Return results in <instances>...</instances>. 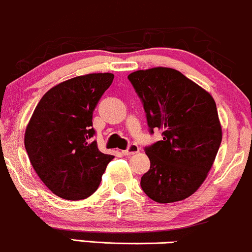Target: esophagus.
Returning <instances> with one entry per match:
<instances>
[{"label":"esophagus","instance_id":"34e87169","mask_svg":"<svg viewBox=\"0 0 252 252\" xmlns=\"http://www.w3.org/2000/svg\"><path fill=\"white\" fill-rule=\"evenodd\" d=\"M139 151V148L137 147L136 144H131L129 145V148L126 150H123L122 154L124 156H131V155H135V154H137Z\"/></svg>","mask_w":252,"mask_h":252}]
</instances>
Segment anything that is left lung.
<instances>
[{"mask_svg":"<svg viewBox=\"0 0 252 252\" xmlns=\"http://www.w3.org/2000/svg\"><path fill=\"white\" fill-rule=\"evenodd\" d=\"M141 97L150 131L163 139L145 148L150 169L141 178L145 195L157 203L183 201L198 190L222 142L214 97L181 71L165 66L128 76Z\"/></svg>","mask_w":252,"mask_h":252,"instance_id":"obj_1","label":"left lung"}]
</instances>
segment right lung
Instances as JSON below:
<instances>
[{"label": "right lung", "mask_w": 252, "mask_h": 252, "mask_svg": "<svg viewBox=\"0 0 252 252\" xmlns=\"http://www.w3.org/2000/svg\"><path fill=\"white\" fill-rule=\"evenodd\" d=\"M114 75L77 76L53 87L36 105L24 134L32 168L51 192L69 201L92 196L113 155L93 141V111Z\"/></svg>", "instance_id": "obj_1"}]
</instances>
